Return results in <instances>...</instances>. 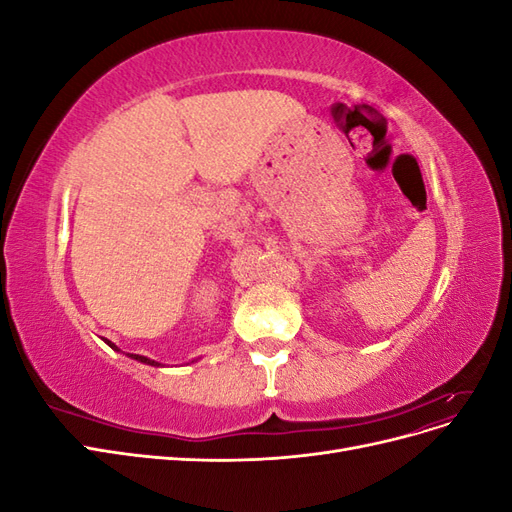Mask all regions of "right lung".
I'll use <instances>...</instances> for the list:
<instances>
[{
	"label": "right lung",
	"instance_id": "right-lung-1",
	"mask_svg": "<svg viewBox=\"0 0 512 512\" xmlns=\"http://www.w3.org/2000/svg\"><path fill=\"white\" fill-rule=\"evenodd\" d=\"M104 344H108L111 346L113 350H117V352H121L113 342H108V339H104ZM130 359H134V361H138V363H145V365H151V367H162V363H158V361H153V359H147V356H143V354H130V352H126ZM198 361V359H196ZM194 363V361H192Z\"/></svg>",
	"mask_w": 512,
	"mask_h": 512
}]
</instances>
